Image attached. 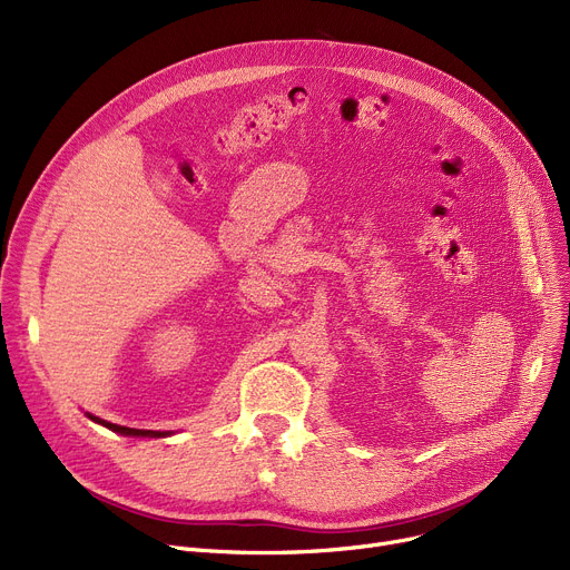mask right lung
Returning a JSON list of instances; mask_svg holds the SVG:
<instances>
[{"instance_id": "1", "label": "right lung", "mask_w": 570, "mask_h": 570, "mask_svg": "<svg viewBox=\"0 0 570 570\" xmlns=\"http://www.w3.org/2000/svg\"><path fill=\"white\" fill-rule=\"evenodd\" d=\"M89 421L92 423H99V425H104V428H108L110 432H117V434H122V436H170L173 432H155V430H134V428H125V425H115V423H108V421H101V417H97V415H92V413H85Z\"/></svg>"}]
</instances>
